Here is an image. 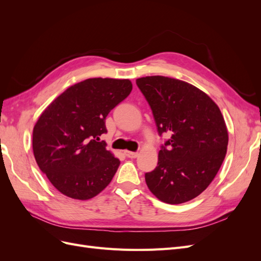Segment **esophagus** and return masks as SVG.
<instances>
[{"instance_id":"esophagus-1","label":"esophagus","mask_w":261,"mask_h":261,"mask_svg":"<svg viewBox=\"0 0 261 261\" xmlns=\"http://www.w3.org/2000/svg\"><path fill=\"white\" fill-rule=\"evenodd\" d=\"M125 155L127 158H130V159H135V158L138 156V152H133V151H128V150H125Z\"/></svg>"}]
</instances>
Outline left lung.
Here are the masks:
<instances>
[{"label": "left lung", "mask_w": 261, "mask_h": 261, "mask_svg": "<svg viewBox=\"0 0 261 261\" xmlns=\"http://www.w3.org/2000/svg\"><path fill=\"white\" fill-rule=\"evenodd\" d=\"M136 84L152 110L159 135L170 136L156 168L145 174L147 186L163 202L192 200L210 185L225 158L223 115L207 93L186 82L147 76Z\"/></svg>", "instance_id": "left-lung-1"}]
</instances>
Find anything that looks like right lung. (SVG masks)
<instances>
[{
  "label": "right lung",
  "instance_id": "obj_1",
  "mask_svg": "<svg viewBox=\"0 0 261 261\" xmlns=\"http://www.w3.org/2000/svg\"><path fill=\"white\" fill-rule=\"evenodd\" d=\"M129 80L89 78L52 101L34 127L33 150L39 168L60 193L87 200L110 184L120 160L100 136L106 118L128 97Z\"/></svg>",
  "mask_w": 261,
  "mask_h": 261
}]
</instances>
